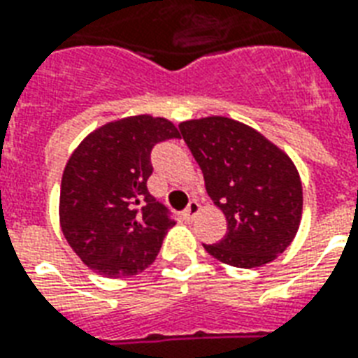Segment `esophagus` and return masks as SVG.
I'll list each match as a JSON object with an SVG mask.
<instances>
[{
    "instance_id": "obj_1",
    "label": "esophagus",
    "mask_w": 358,
    "mask_h": 358,
    "mask_svg": "<svg viewBox=\"0 0 358 358\" xmlns=\"http://www.w3.org/2000/svg\"><path fill=\"white\" fill-rule=\"evenodd\" d=\"M198 213H200V203H198V201H190L189 206H187V209L181 213V217L185 220H192Z\"/></svg>"
}]
</instances>
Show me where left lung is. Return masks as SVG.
Listing matches in <instances>:
<instances>
[{"label":"left lung","mask_w":358,"mask_h":358,"mask_svg":"<svg viewBox=\"0 0 358 358\" xmlns=\"http://www.w3.org/2000/svg\"><path fill=\"white\" fill-rule=\"evenodd\" d=\"M206 190L227 217V234L203 249L228 266L259 268L291 245L302 220V181L291 157L251 126L228 117L179 124Z\"/></svg>","instance_id":"1"}]
</instances>
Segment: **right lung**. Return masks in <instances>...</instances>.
<instances>
[{
	"mask_svg": "<svg viewBox=\"0 0 358 358\" xmlns=\"http://www.w3.org/2000/svg\"><path fill=\"white\" fill-rule=\"evenodd\" d=\"M179 138L164 117L136 115L90 131L62 176L60 227L75 255L103 278L149 268L176 222L147 190L150 150Z\"/></svg>",
	"mask_w": 358,
	"mask_h": 358,
	"instance_id": "obj_1",
	"label": "right lung"
}]
</instances>
